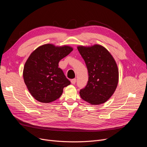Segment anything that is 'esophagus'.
Instances as JSON below:
<instances>
[{"mask_svg":"<svg viewBox=\"0 0 147 147\" xmlns=\"http://www.w3.org/2000/svg\"><path fill=\"white\" fill-rule=\"evenodd\" d=\"M76 79H72V80H71V84H74L76 83Z\"/></svg>","mask_w":147,"mask_h":147,"instance_id":"34e87169","label":"esophagus"}]
</instances>
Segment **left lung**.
Wrapping results in <instances>:
<instances>
[{"label":"left lung","mask_w":147,"mask_h":147,"mask_svg":"<svg viewBox=\"0 0 147 147\" xmlns=\"http://www.w3.org/2000/svg\"><path fill=\"white\" fill-rule=\"evenodd\" d=\"M86 65L89 78L80 90L82 99L90 105L104 104L113 95L119 82V69L110 52L101 45L78 46Z\"/></svg>","instance_id":"left-lung-1"}]
</instances>
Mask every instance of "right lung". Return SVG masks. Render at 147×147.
Wrapping results in <instances>:
<instances>
[{
	"mask_svg": "<svg viewBox=\"0 0 147 147\" xmlns=\"http://www.w3.org/2000/svg\"><path fill=\"white\" fill-rule=\"evenodd\" d=\"M73 50L70 46L48 43L38 46L27 59L23 78L32 96L38 102L49 103L63 94L70 84L58 63Z\"/></svg>",
	"mask_w": 147,
	"mask_h": 147,
	"instance_id": "add662e5",
	"label": "right lung"
}]
</instances>
